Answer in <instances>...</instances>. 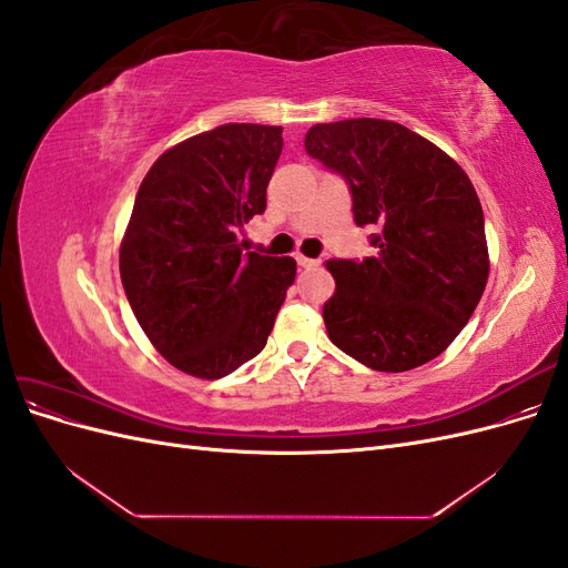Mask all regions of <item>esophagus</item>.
Segmentation results:
<instances>
[{"label":"esophagus","instance_id":"obj_1","mask_svg":"<svg viewBox=\"0 0 568 568\" xmlns=\"http://www.w3.org/2000/svg\"><path fill=\"white\" fill-rule=\"evenodd\" d=\"M296 263L301 265V267H320V261H315V257H305V255H296Z\"/></svg>","mask_w":568,"mask_h":568}]
</instances>
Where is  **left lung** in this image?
Segmentation results:
<instances>
[{
  "instance_id": "8db88e82",
  "label": "left lung",
  "mask_w": 568,
  "mask_h": 568,
  "mask_svg": "<svg viewBox=\"0 0 568 568\" xmlns=\"http://www.w3.org/2000/svg\"><path fill=\"white\" fill-rule=\"evenodd\" d=\"M305 151L348 180L359 227L376 225L374 255L329 261L326 334L376 372L438 357L469 322L488 282L484 211L467 173L405 125L353 118L313 125Z\"/></svg>"
}]
</instances>
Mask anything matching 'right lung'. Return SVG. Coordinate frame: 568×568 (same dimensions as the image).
<instances>
[{
    "label": "right lung",
    "mask_w": 568,
    "mask_h": 568,
    "mask_svg": "<svg viewBox=\"0 0 568 568\" xmlns=\"http://www.w3.org/2000/svg\"><path fill=\"white\" fill-rule=\"evenodd\" d=\"M282 128L227 123L161 153L120 244V280L170 365L220 379L265 348L294 257L244 253L236 230L265 211Z\"/></svg>",
    "instance_id": "add662e5"
}]
</instances>
